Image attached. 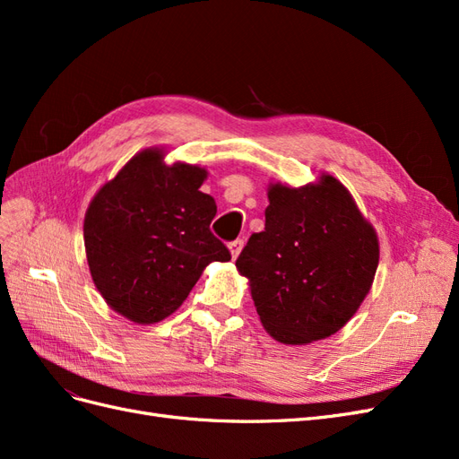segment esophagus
Masks as SVG:
<instances>
[{
    "label": "esophagus",
    "instance_id": "esophagus-1",
    "mask_svg": "<svg viewBox=\"0 0 459 459\" xmlns=\"http://www.w3.org/2000/svg\"><path fill=\"white\" fill-rule=\"evenodd\" d=\"M228 248H230V255H231V258L235 260V258L239 256L241 248H243V239H235L233 243H230V245H228Z\"/></svg>",
    "mask_w": 459,
    "mask_h": 459
}]
</instances>
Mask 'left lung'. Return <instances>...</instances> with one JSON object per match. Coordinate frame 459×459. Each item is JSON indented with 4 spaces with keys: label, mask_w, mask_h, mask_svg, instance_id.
I'll use <instances>...</instances> for the list:
<instances>
[{
    "label": "left lung",
    "mask_w": 459,
    "mask_h": 459,
    "mask_svg": "<svg viewBox=\"0 0 459 459\" xmlns=\"http://www.w3.org/2000/svg\"><path fill=\"white\" fill-rule=\"evenodd\" d=\"M268 201L266 228L251 235L235 262L260 322L283 344L335 335L369 293L379 266L377 231L327 172L300 187L272 182Z\"/></svg>",
    "instance_id": "8db88e82"
}]
</instances>
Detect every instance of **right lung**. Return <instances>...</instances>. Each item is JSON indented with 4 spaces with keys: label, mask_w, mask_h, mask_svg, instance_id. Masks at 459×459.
<instances>
[{
    "label": "right lung",
    "mask_w": 459,
    "mask_h": 459,
    "mask_svg": "<svg viewBox=\"0 0 459 459\" xmlns=\"http://www.w3.org/2000/svg\"><path fill=\"white\" fill-rule=\"evenodd\" d=\"M143 149L95 193L84 218L91 280L108 308L151 325L174 314L211 262H228L211 231L216 203L199 164Z\"/></svg>",
    "instance_id": "1"
}]
</instances>
